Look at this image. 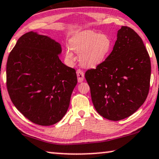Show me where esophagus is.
I'll use <instances>...</instances> for the list:
<instances>
[{"label": "esophagus", "mask_w": 159, "mask_h": 159, "mask_svg": "<svg viewBox=\"0 0 159 159\" xmlns=\"http://www.w3.org/2000/svg\"><path fill=\"white\" fill-rule=\"evenodd\" d=\"M76 73H77V77H78V81H79V83H81L84 81V72L80 70H78L76 71Z\"/></svg>", "instance_id": "esophagus-1"}]
</instances>
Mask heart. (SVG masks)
Returning <instances> with one entry per match:
<instances>
[{
    "mask_svg": "<svg viewBox=\"0 0 159 159\" xmlns=\"http://www.w3.org/2000/svg\"><path fill=\"white\" fill-rule=\"evenodd\" d=\"M70 48L73 52L79 54V62L85 68H93L106 60L112 48L111 38L107 34L84 31L75 34L70 40ZM66 59L72 63L75 57L72 51L66 48Z\"/></svg>",
    "mask_w": 159,
    "mask_h": 159,
    "instance_id": "1",
    "label": "heart"
}]
</instances>
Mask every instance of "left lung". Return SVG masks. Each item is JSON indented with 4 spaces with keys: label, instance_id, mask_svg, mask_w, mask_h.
I'll return each instance as SVG.
<instances>
[{
    "label": "left lung",
    "instance_id": "left-lung-1",
    "mask_svg": "<svg viewBox=\"0 0 159 159\" xmlns=\"http://www.w3.org/2000/svg\"><path fill=\"white\" fill-rule=\"evenodd\" d=\"M107 59L85 73L96 110L112 121L129 117L142 106L151 73L149 55L139 35L122 26Z\"/></svg>",
    "mask_w": 159,
    "mask_h": 159
}]
</instances>
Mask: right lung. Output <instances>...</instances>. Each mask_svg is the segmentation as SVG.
<instances>
[{
    "instance_id": "obj_1",
    "label": "right lung",
    "mask_w": 159,
    "mask_h": 159,
    "mask_svg": "<svg viewBox=\"0 0 159 159\" xmlns=\"http://www.w3.org/2000/svg\"><path fill=\"white\" fill-rule=\"evenodd\" d=\"M61 45L30 32L18 39L6 65L7 89L16 109L35 124L49 126L62 119L77 84L73 68L59 59Z\"/></svg>"
}]
</instances>
